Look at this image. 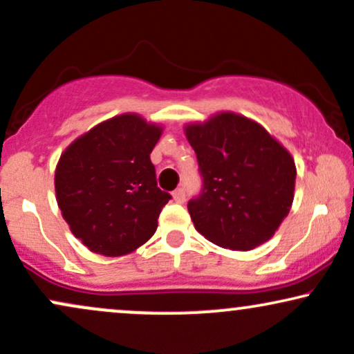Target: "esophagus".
Listing matches in <instances>:
<instances>
[{"mask_svg": "<svg viewBox=\"0 0 354 354\" xmlns=\"http://www.w3.org/2000/svg\"><path fill=\"white\" fill-rule=\"evenodd\" d=\"M173 200L176 203H185L186 200V194H185V189L183 188H178L173 191Z\"/></svg>", "mask_w": 354, "mask_h": 354, "instance_id": "esophagus-1", "label": "esophagus"}]
</instances>
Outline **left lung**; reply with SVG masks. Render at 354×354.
<instances>
[{"label":"left lung","instance_id":"1","mask_svg":"<svg viewBox=\"0 0 354 354\" xmlns=\"http://www.w3.org/2000/svg\"><path fill=\"white\" fill-rule=\"evenodd\" d=\"M185 135L203 178L200 196L188 203L196 231L234 251L266 243L293 205L290 151L261 124L230 111L186 124Z\"/></svg>","mask_w":354,"mask_h":354}]
</instances>
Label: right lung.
<instances>
[{"instance_id":"add662e5","label":"right lung","mask_w":354,"mask_h":354,"mask_svg":"<svg viewBox=\"0 0 354 354\" xmlns=\"http://www.w3.org/2000/svg\"><path fill=\"white\" fill-rule=\"evenodd\" d=\"M163 128L124 113L89 129L61 154L56 201L71 233L88 250L123 256L158 228L169 193L156 185L149 160Z\"/></svg>"}]
</instances>
